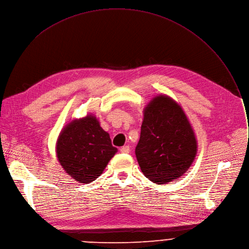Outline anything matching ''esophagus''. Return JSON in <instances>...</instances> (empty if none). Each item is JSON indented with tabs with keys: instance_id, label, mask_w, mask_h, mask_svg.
Wrapping results in <instances>:
<instances>
[{
	"instance_id": "1",
	"label": "esophagus",
	"mask_w": 249,
	"mask_h": 249,
	"mask_svg": "<svg viewBox=\"0 0 249 249\" xmlns=\"http://www.w3.org/2000/svg\"><path fill=\"white\" fill-rule=\"evenodd\" d=\"M120 152L123 154H128L130 152V147L129 146H123L120 148Z\"/></svg>"
}]
</instances>
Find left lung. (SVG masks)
<instances>
[{
	"label": "left lung",
	"mask_w": 249,
	"mask_h": 249,
	"mask_svg": "<svg viewBox=\"0 0 249 249\" xmlns=\"http://www.w3.org/2000/svg\"><path fill=\"white\" fill-rule=\"evenodd\" d=\"M196 148L183 109L166 95L155 97L144 110L140 140L135 149L145 177L158 185L179 178L191 167Z\"/></svg>",
	"instance_id": "8db88e82"
}]
</instances>
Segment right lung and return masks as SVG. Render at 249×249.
<instances>
[{"label": "right lung", "instance_id": "1", "mask_svg": "<svg viewBox=\"0 0 249 249\" xmlns=\"http://www.w3.org/2000/svg\"><path fill=\"white\" fill-rule=\"evenodd\" d=\"M116 152L109 134L92 115L70 123L56 143L58 162L67 174L81 184L96 179Z\"/></svg>", "mask_w": 249, "mask_h": 249}]
</instances>
